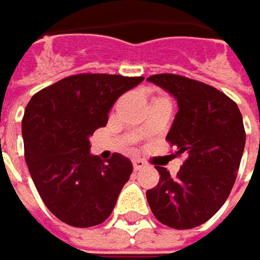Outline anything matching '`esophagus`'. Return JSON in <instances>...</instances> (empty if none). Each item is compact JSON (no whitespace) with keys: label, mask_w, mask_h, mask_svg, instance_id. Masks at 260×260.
Segmentation results:
<instances>
[{"label":"esophagus","mask_w":260,"mask_h":260,"mask_svg":"<svg viewBox=\"0 0 260 260\" xmlns=\"http://www.w3.org/2000/svg\"><path fill=\"white\" fill-rule=\"evenodd\" d=\"M133 168H135V171H141V170L147 168V164L144 160H141V159H135L133 160Z\"/></svg>","instance_id":"obj_1"}]
</instances>
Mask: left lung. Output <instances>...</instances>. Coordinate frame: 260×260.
Returning a JSON list of instances; mask_svg holds the SVG:
<instances>
[{
  "instance_id": "8db88e82",
  "label": "left lung",
  "mask_w": 260,
  "mask_h": 260,
  "mask_svg": "<svg viewBox=\"0 0 260 260\" xmlns=\"http://www.w3.org/2000/svg\"><path fill=\"white\" fill-rule=\"evenodd\" d=\"M177 100L179 112L167 135L185 162L171 177L156 167L160 180L147 191L154 216L173 229H192L210 219L230 194L245 147L242 115L221 90L182 75L147 78Z\"/></svg>"
}]
</instances>
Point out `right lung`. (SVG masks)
Returning a JSON list of instances; mask_svg holds the SVG:
<instances>
[{
  "label": "right lung",
  "instance_id": "right-lung-1",
  "mask_svg": "<svg viewBox=\"0 0 260 260\" xmlns=\"http://www.w3.org/2000/svg\"><path fill=\"white\" fill-rule=\"evenodd\" d=\"M144 77L78 74L39 90L22 118L24 154L45 206L72 227L104 222L133 171L115 153L107 162L90 154L89 138L107 124L115 101Z\"/></svg>",
  "mask_w": 260,
  "mask_h": 260
}]
</instances>
